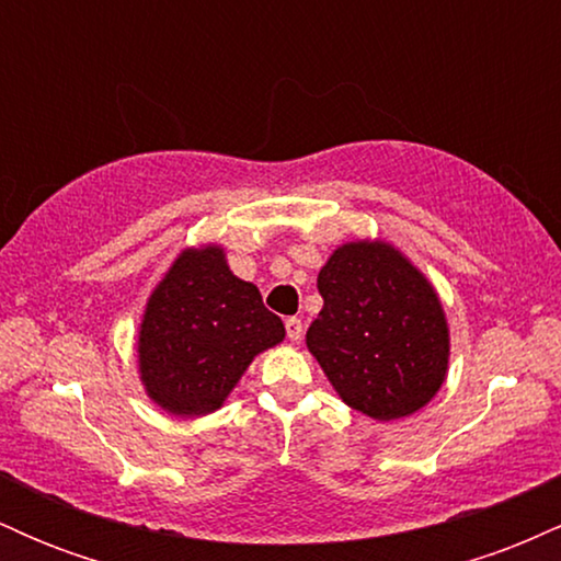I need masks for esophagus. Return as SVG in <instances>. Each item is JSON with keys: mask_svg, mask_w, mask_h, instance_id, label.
Wrapping results in <instances>:
<instances>
[{"mask_svg": "<svg viewBox=\"0 0 561 561\" xmlns=\"http://www.w3.org/2000/svg\"><path fill=\"white\" fill-rule=\"evenodd\" d=\"M285 327H287V337L293 340V343H298V340L302 337V321L293 317V319L285 321Z\"/></svg>", "mask_w": 561, "mask_h": 561, "instance_id": "obj_1", "label": "esophagus"}]
</instances>
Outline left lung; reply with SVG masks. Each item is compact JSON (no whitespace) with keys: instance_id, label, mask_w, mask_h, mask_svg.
I'll list each match as a JSON object with an SVG mask.
<instances>
[{"instance_id":"obj_1","label":"left lung","mask_w":561,"mask_h":561,"mask_svg":"<svg viewBox=\"0 0 561 561\" xmlns=\"http://www.w3.org/2000/svg\"><path fill=\"white\" fill-rule=\"evenodd\" d=\"M324 308L306 332L327 379L377 422L411 416L448 375L450 332L433 282L396 244H340L319 272Z\"/></svg>"}]
</instances>
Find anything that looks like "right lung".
<instances>
[{"label":"right lung","mask_w":561,"mask_h":561,"mask_svg":"<svg viewBox=\"0 0 561 561\" xmlns=\"http://www.w3.org/2000/svg\"><path fill=\"white\" fill-rule=\"evenodd\" d=\"M282 340V319L253 282L234 276L221 244L184 248L141 313L139 379L173 416L214 414L253 358Z\"/></svg>","instance_id":"1"}]
</instances>
